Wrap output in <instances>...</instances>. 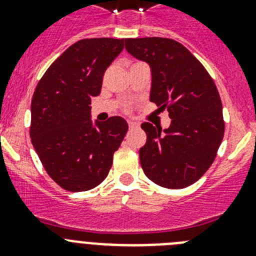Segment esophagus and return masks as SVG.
<instances>
[{"instance_id":"esophagus-1","label":"esophagus","mask_w":256,"mask_h":256,"mask_svg":"<svg viewBox=\"0 0 256 256\" xmlns=\"http://www.w3.org/2000/svg\"><path fill=\"white\" fill-rule=\"evenodd\" d=\"M128 126H130V130H134V128H138V123H134V122H128Z\"/></svg>"}]
</instances>
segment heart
<instances>
[{
	"label": "heart",
	"instance_id": "1",
	"mask_svg": "<svg viewBox=\"0 0 256 256\" xmlns=\"http://www.w3.org/2000/svg\"><path fill=\"white\" fill-rule=\"evenodd\" d=\"M124 110H126V112H130V105H126V108H124Z\"/></svg>",
	"mask_w": 256,
	"mask_h": 256
}]
</instances>
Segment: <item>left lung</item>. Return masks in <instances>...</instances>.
<instances>
[{
	"mask_svg": "<svg viewBox=\"0 0 256 256\" xmlns=\"http://www.w3.org/2000/svg\"><path fill=\"white\" fill-rule=\"evenodd\" d=\"M126 50L151 68L150 101L168 110L172 123H142L148 140L140 162L148 180L165 188H184L200 180L216 159L224 136L222 101L204 65L177 40H126Z\"/></svg>",
	"mask_w": 256,
	"mask_h": 256,
	"instance_id": "1",
	"label": "left lung"
}]
</instances>
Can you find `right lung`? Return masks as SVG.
<instances>
[{
    "mask_svg": "<svg viewBox=\"0 0 256 256\" xmlns=\"http://www.w3.org/2000/svg\"><path fill=\"white\" fill-rule=\"evenodd\" d=\"M123 40L86 38L46 70L32 98L30 140L47 174L70 192L98 186L112 165L128 124L120 116L91 120V98L100 94L105 70Z\"/></svg>",
    "mask_w": 256,
    "mask_h": 256,
    "instance_id": "add662e5",
    "label": "right lung"
}]
</instances>
